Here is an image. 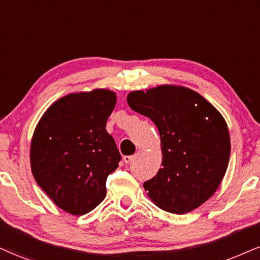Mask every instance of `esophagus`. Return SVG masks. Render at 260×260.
Instances as JSON below:
<instances>
[{
    "label": "esophagus",
    "mask_w": 260,
    "mask_h": 260,
    "mask_svg": "<svg viewBox=\"0 0 260 260\" xmlns=\"http://www.w3.org/2000/svg\"><path fill=\"white\" fill-rule=\"evenodd\" d=\"M133 159H134V156H133V155H125L124 158H123V160H124L125 164H129V162L133 161Z\"/></svg>",
    "instance_id": "34e87169"
}]
</instances>
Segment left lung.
Wrapping results in <instances>:
<instances>
[{
	"mask_svg": "<svg viewBox=\"0 0 260 260\" xmlns=\"http://www.w3.org/2000/svg\"><path fill=\"white\" fill-rule=\"evenodd\" d=\"M126 101L159 130L161 169L143 183L150 200L176 214L201 206L216 193L228 169L230 135L223 115L182 85L131 91Z\"/></svg>",
	"mask_w": 260,
	"mask_h": 260,
	"instance_id": "obj_1",
	"label": "left lung"
}]
</instances>
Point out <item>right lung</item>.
Wrapping results in <instances>:
<instances>
[{"label": "right lung", "mask_w": 260, "mask_h": 260, "mask_svg": "<svg viewBox=\"0 0 260 260\" xmlns=\"http://www.w3.org/2000/svg\"><path fill=\"white\" fill-rule=\"evenodd\" d=\"M117 94L94 89L67 94L44 112L30 146L37 184L65 212L82 216L101 204L106 179L118 168L119 150L106 123Z\"/></svg>", "instance_id": "right-lung-1"}]
</instances>
